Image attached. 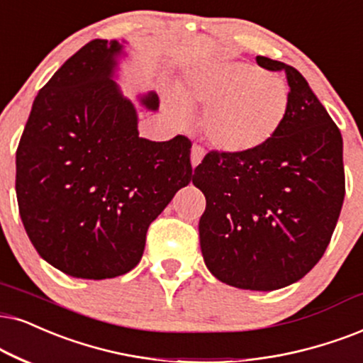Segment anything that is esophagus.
<instances>
[{"label":"esophagus","instance_id":"obj_1","mask_svg":"<svg viewBox=\"0 0 363 363\" xmlns=\"http://www.w3.org/2000/svg\"><path fill=\"white\" fill-rule=\"evenodd\" d=\"M203 157H204V150L201 149L199 145H192V149H191V164H192V167L199 166L201 160H203Z\"/></svg>","mask_w":363,"mask_h":363}]
</instances>
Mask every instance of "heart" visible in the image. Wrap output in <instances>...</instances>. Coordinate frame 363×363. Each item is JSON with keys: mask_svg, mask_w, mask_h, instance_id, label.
I'll list each match as a JSON object with an SVG mask.
<instances>
[{"mask_svg": "<svg viewBox=\"0 0 363 363\" xmlns=\"http://www.w3.org/2000/svg\"><path fill=\"white\" fill-rule=\"evenodd\" d=\"M290 107V86L279 75L245 62H209L187 73L174 116L187 122L204 110L203 134L216 150L247 154L279 130Z\"/></svg>", "mask_w": 363, "mask_h": 363, "instance_id": "obj_1", "label": "heart"}]
</instances>
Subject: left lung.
<instances>
[{
  "instance_id": "left-lung-1",
  "label": "left lung",
  "mask_w": 363,
  "mask_h": 363,
  "mask_svg": "<svg viewBox=\"0 0 363 363\" xmlns=\"http://www.w3.org/2000/svg\"><path fill=\"white\" fill-rule=\"evenodd\" d=\"M256 63L286 73L281 127L253 152L211 150L192 184L206 196L199 240L209 272L241 290L273 291L303 278L327 250L345 197L343 140L296 68Z\"/></svg>"
}]
</instances>
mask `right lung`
Instances as JSON below:
<instances>
[{
	"mask_svg": "<svg viewBox=\"0 0 363 363\" xmlns=\"http://www.w3.org/2000/svg\"><path fill=\"white\" fill-rule=\"evenodd\" d=\"M123 43L91 40L36 95L16 150L23 226L47 263L73 278L135 268L150 223L191 182V140L139 137L116 80ZM159 108L155 91L142 95Z\"/></svg>",
	"mask_w": 363,
	"mask_h": 363,
	"instance_id": "right-lung-1",
	"label": "right lung"
}]
</instances>
